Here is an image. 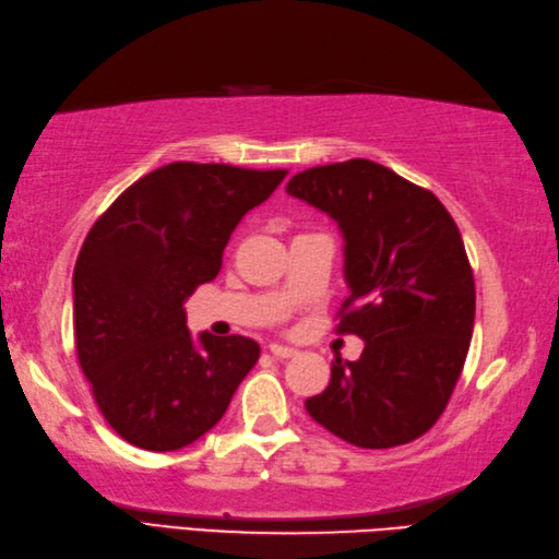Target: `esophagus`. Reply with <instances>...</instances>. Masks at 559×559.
I'll return each mask as SVG.
<instances>
[{
    "mask_svg": "<svg viewBox=\"0 0 559 559\" xmlns=\"http://www.w3.org/2000/svg\"><path fill=\"white\" fill-rule=\"evenodd\" d=\"M270 354L275 358H292L299 352H296L294 346H287V344H270Z\"/></svg>",
    "mask_w": 559,
    "mask_h": 559,
    "instance_id": "1",
    "label": "esophagus"
}]
</instances>
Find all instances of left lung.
<instances>
[{
  "instance_id": "left-lung-1",
  "label": "left lung",
  "mask_w": 559,
  "mask_h": 559,
  "mask_svg": "<svg viewBox=\"0 0 559 559\" xmlns=\"http://www.w3.org/2000/svg\"><path fill=\"white\" fill-rule=\"evenodd\" d=\"M287 193L337 222L349 287L340 332L366 344L356 361L337 356L306 412L356 448L420 438L448 406L474 332L476 287L454 219L370 159L299 171Z\"/></svg>"
}]
</instances>
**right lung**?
Here are the masks:
<instances>
[{"instance_id": "1", "label": "right lung", "mask_w": 559, "mask_h": 559, "mask_svg": "<svg viewBox=\"0 0 559 559\" xmlns=\"http://www.w3.org/2000/svg\"><path fill=\"white\" fill-rule=\"evenodd\" d=\"M284 169L171 163L95 222L73 267L79 361L107 424L141 450L175 452L219 424L258 342L186 328V299L213 282L248 210Z\"/></svg>"}]
</instances>
